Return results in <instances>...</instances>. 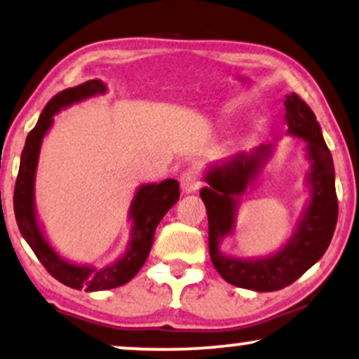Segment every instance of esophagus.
Masks as SVG:
<instances>
[{
	"label": "esophagus",
	"instance_id": "obj_1",
	"mask_svg": "<svg viewBox=\"0 0 359 359\" xmlns=\"http://www.w3.org/2000/svg\"><path fill=\"white\" fill-rule=\"evenodd\" d=\"M180 187H182L184 194H192L198 189V177L197 172L194 169L185 170L182 175H180Z\"/></svg>",
	"mask_w": 359,
	"mask_h": 359
}]
</instances>
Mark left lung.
Masks as SVG:
<instances>
[{
  "mask_svg": "<svg viewBox=\"0 0 359 359\" xmlns=\"http://www.w3.org/2000/svg\"><path fill=\"white\" fill-rule=\"evenodd\" d=\"M284 104L287 135L305 141L309 162V200L289 240L274 252L257 257H236L219 250L224 238L235 233L241 197L257 182L274 154V144H261L215 162L203 175L208 187L200 190L208 215V246L215 269L226 283L256 292L287 287L309 271L327 251L338 218L335 167L322 128L309 104L295 93L285 95Z\"/></svg>",
  "mask_w": 359,
  "mask_h": 359,
  "instance_id": "1",
  "label": "left lung"
}]
</instances>
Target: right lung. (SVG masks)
I'll list each match as a JSON object with an SVG mask.
<instances>
[{"instance_id":"add662e5","label":"right lung","mask_w":359,"mask_h":359,"mask_svg":"<svg viewBox=\"0 0 359 359\" xmlns=\"http://www.w3.org/2000/svg\"><path fill=\"white\" fill-rule=\"evenodd\" d=\"M107 92V85L102 80L93 79L74 88H65L46 104L34 130L26 137L16 187H14V215H16L18 228L24 240L52 277H55L67 287L76 290L83 289L85 292L108 290L130 283L149 256L157 224L180 197L179 182L174 179H165L161 184L140 185L128 210L131 233L126 251L118 259L103 267L67 261L52 248L37 218L34 200L36 170L42 141L54 124V114L72 107L74 103H80Z\"/></svg>"}]
</instances>
